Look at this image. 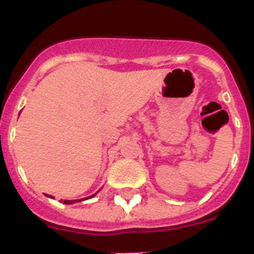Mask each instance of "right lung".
Segmentation results:
<instances>
[{
    "label": "right lung",
    "mask_w": 254,
    "mask_h": 254,
    "mask_svg": "<svg viewBox=\"0 0 254 254\" xmlns=\"http://www.w3.org/2000/svg\"><path fill=\"white\" fill-rule=\"evenodd\" d=\"M51 197V196H49ZM90 197H94V196H90ZM84 199H87V197L86 198H82L81 201H84ZM78 201H80V199H78ZM75 202H77V201H75V199H71V201H68V199H64V203H66V205H71V203H75Z\"/></svg>",
    "instance_id": "obj_1"
}]
</instances>
